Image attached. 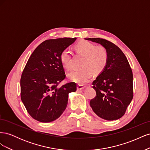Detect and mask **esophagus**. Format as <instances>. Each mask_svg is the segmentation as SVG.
Here are the masks:
<instances>
[{"mask_svg": "<svg viewBox=\"0 0 150 150\" xmlns=\"http://www.w3.org/2000/svg\"><path fill=\"white\" fill-rule=\"evenodd\" d=\"M86 88V86H83V85H80L79 84L78 86V87H77V89H78V91H81V90H83L84 89Z\"/></svg>", "mask_w": 150, "mask_h": 150, "instance_id": "esophagus-1", "label": "esophagus"}]
</instances>
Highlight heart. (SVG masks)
<instances>
[{"mask_svg": "<svg viewBox=\"0 0 150 150\" xmlns=\"http://www.w3.org/2000/svg\"><path fill=\"white\" fill-rule=\"evenodd\" d=\"M76 49L79 52L85 56L81 65L83 68L72 70L67 76L74 82L84 84L91 78L92 72L99 74L105 69L108 61V53L104 47H96L94 44L86 40L77 44ZM60 59L63 66L70 69L72 66V55L69 49L63 50Z\"/></svg>", "mask_w": 150, "mask_h": 150, "instance_id": "b5f03b06", "label": "heart"}]
</instances>
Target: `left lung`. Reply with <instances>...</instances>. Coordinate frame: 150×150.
<instances>
[{
  "label": "left lung",
  "instance_id": "1",
  "mask_svg": "<svg viewBox=\"0 0 150 150\" xmlns=\"http://www.w3.org/2000/svg\"><path fill=\"white\" fill-rule=\"evenodd\" d=\"M84 39L101 44L108 53L105 69L93 82L96 96L91 100L90 106L104 120H118L125 115L133 98V72L128 59L118 47L106 39Z\"/></svg>",
  "mask_w": 150,
  "mask_h": 150
}]
</instances>
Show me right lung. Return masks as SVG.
Returning a JSON list of instances; mask_svg holds the SVG:
<instances>
[{
    "instance_id": "add662e5",
    "label": "right lung",
    "mask_w": 150,
    "mask_h": 150,
    "mask_svg": "<svg viewBox=\"0 0 150 150\" xmlns=\"http://www.w3.org/2000/svg\"><path fill=\"white\" fill-rule=\"evenodd\" d=\"M76 38L49 39L37 47L21 79V97L29 114L42 122L59 117L67 105L68 95L77 89L75 83L58 84L66 77L60 56Z\"/></svg>"
}]
</instances>
